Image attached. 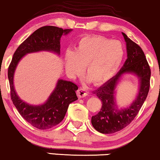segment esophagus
Wrapping results in <instances>:
<instances>
[{"label": "esophagus", "mask_w": 160, "mask_h": 160, "mask_svg": "<svg viewBox=\"0 0 160 160\" xmlns=\"http://www.w3.org/2000/svg\"><path fill=\"white\" fill-rule=\"evenodd\" d=\"M77 95H78V98H83L88 95V92L83 88H79V89L77 90Z\"/></svg>", "instance_id": "1"}]
</instances>
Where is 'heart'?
Returning a JSON list of instances; mask_svg holds the SVG:
<instances>
[{
  "label": "heart",
  "mask_w": 160,
  "mask_h": 160,
  "mask_svg": "<svg viewBox=\"0 0 160 160\" xmlns=\"http://www.w3.org/2000/svg\"><path fill=\"white\" fill-rule=\"evenodd\" d=\"M125 56L119 41L98 35L84 36L75 50L65 53V68L71 76L82 73L83 67L90 80L96 85L104 84L114 76Z\"/></svg>",
  "instance_id": "heart-1"
}]
</instances>
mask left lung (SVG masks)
Listing matches in <instances>:
<instances>
[{"mask_svg": "<svg viewBox=\"0 0 160 160\" xmlns=\"http://www.w3.org/2000/svg\"><path fill=\"white\" fill-rule=\"evenodd\" d=\"M126 42L127 57L119 72L94 92L102 101L101 110L92 116L91 123L102 133H113L125 128L134 119L146 99L150 88L151 69L145 53L139 45L122 32ZM134 74L139 78L140 88L135 100L128 108L119 110L114 94L116 85L125 74Z\"/></svg>", "mask_w": 160, "mask_h": 160, "instance_id": "1", "label": "left lung"}]
</instances>
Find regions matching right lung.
I'll return each mask as SVG.
<instances>
[{"label":"right lung","instance_id":"right-lung-1","mask_svg":"<svg viewBox=\"0 0 160 160\" xmlns=\"http://www.w3.org/2000/svg\"><path fill=\"white\" fill-rule=\"evenodd\" d=\"M71 31V29H63L53 26L38 29L18 47L8 68L10 96L14 105L26 121L40 130L49 129L62 121L69 104L78 99L76 93L78 86L72 82L58 79L56 88L44 104L31 105L17 95L13 84L15 70L20 60L28 53L50 51L60 55L61 38Z\"/></svg>","mask_w":160,"mask_h":160}]
</instances>
